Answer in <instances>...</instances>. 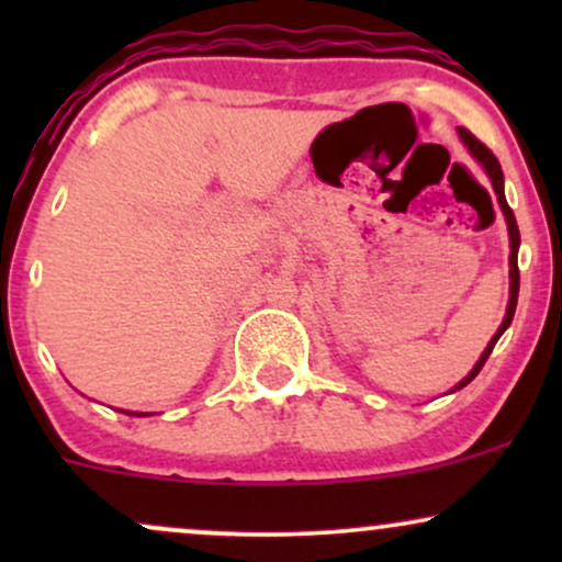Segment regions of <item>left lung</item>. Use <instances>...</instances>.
Returning a JSON list of instances; mask_svg holds the SVG:
<instances>
[{
    "mask_svg": "<svg viewBox=\"0 0 562 562\" xmlns=\"http://www.w3.org/2000/svg\"><path fill=\"white\" fill-rule=\"evenodd\" d=\"M457 132H460V139L465 142L468 150L473 153V158H479L483 169H486L488 177H492V184H494L496 200H499L502 214H505V218H507V229H509V303H507V314H505V322H502V325H499V330H496L494 338L488 340L486 351L481 353L479 364H475L473 370H470V375H468L465 380H460V385H457V389H465V385L470 383V380H473L475 375H479L481 367L486 364L488 353L494 351V346H496V340H499V335L507 330L509 322H513V317H515V306H518V288H520V272H518V245H520V232H518V224H515V214H513V209H509V205H507V198H505V177H502V166H499V160H496L494 153L488 150V147L483 145V142H481L479 137H475L473 132H468V128H462V126L457 128Z\"/></svg>",
    "mask_w": 562,
    "mask_h": 562,
    "instance_id": "1",
    "label": "left lung"
}]
</instances>
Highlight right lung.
Masks as SVG:
<instances>
[{
    "mask_svg": "<svg viewBox=\"0 0 562 562\" xmlns=\"http://www.w3.org/2000/svg\"><path fill=\"white\" fill-rule=\"evenodd\" d=\"M128 415H132V412H128Z\"/></svg>",
    "mask_w": 562,
    "mask_h": 562,
    "instance_id": "obj_1",
    "label": "right lung"
}]
</instances>
